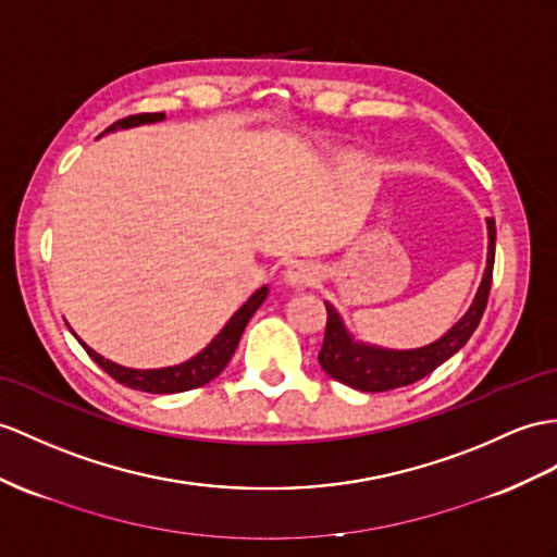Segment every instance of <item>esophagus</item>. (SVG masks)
I'll return each mask as SVG.
<instances>
[{
  "instance_id": "34e87169",
  "label": "esophagus",
  "mask_w": 557,
  "mask_h": 557,
  "mask_svg": "<svg viewBox=\"0 0 557 557\" xmlns=\"http://www.w3.org/2000/svg\"><path fill=\"white\" fill-rule=\"evenodd\" d=\"M283 281H286L288 288L302 290L307 286H314V283L319 281V269L311 262H293L286 269V274H283Z\"/></svg>"
}]
</instances>
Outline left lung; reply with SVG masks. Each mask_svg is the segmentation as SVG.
Instances as JSON below:
<instances>
[{"label":"left lung","instance_id":"left-lung-1","mask_svg":"<svg viewBox=\"0 0 557 557\" xmlns=\"http://www.w3.org/2000/svg\"><path fill=\"white\" fill-rule=\"evenodd\" d=\"M486 234H490V246H486V269L480 288L474 293V300L466 314L440 341L416 349H387L361 343L355 341V335L347 331L337 309L331 302H325L329 321H325L323 347L319 351L321 369L333 381L359 392H387L420 381V377L435 371L446 359H451L470 341V335L480 325L486 300H490L496 250V224L492 216L486 220Z\"/></svg>","mask_w":557,"mask_h":557}]
</instances>
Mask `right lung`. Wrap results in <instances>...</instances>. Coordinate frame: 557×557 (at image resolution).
Masks as SVG:
<instances>
[{"label":"right lung","instance_id":"1","mask_svg":"<svg viewBox=\"0 0 557 557\" xmlns=\"http://www.w3.org/2000/svg\"><path fill=\"white\" fill-rule=\"evenodd\" d=\"M165 120V113H141V115H129L122 117L117 122H113L103 134H111L117 129H129V127H139V125H153V122H162ZM101 134V137H103ZM269 288L262 286L257 288L246 302L240 305V309L236 314L224 323V329L216 333L210 345L202 347L198 355H194L191 359H186L182 363L174 366H165V369H129V366H120L111 359L101 357L99 351H94L89 345H85L79 341L77 333H73L79 345L87 349V355L97 361L101 369L115 377L117 383L127 385L132 389H141V392H151V395H174V392H186V389H196L200 385H206L210 381H214L216 375L224 371V366L232 361L234 351L238 347V341L243 331H246L248 321L252 319V314L260 305L267 300Z\"/></svg>","mask_w":557,"mask_h":557}]
</instances>
